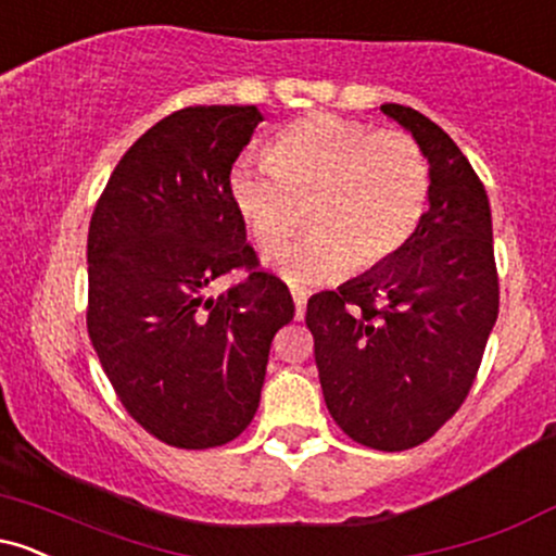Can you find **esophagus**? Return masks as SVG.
Segmentation results:
<instances>
[{
    "label": "esophagus",
    "mask_w": 556,
    "mask_h": 556,
    "mask_svg": "<svg viewBox=\"0 0 556 556\" xmlns=\"http://www.w3.org/2000/svg\"><path fill=\"white\" fill-rule=\"evenodd\" d=\"M292 300H295V318L300 321V318L305 316V303H308V298H305L303 292H295V295H292Z\"/></svg>",
    "instance_id": "esophagus-1"
}]
</instances>
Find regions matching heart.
<instances>
[{
    "label": "heart",
    "instance_id": "obj_1",
    "mask_svg": "<svg viewBox=\"0 0 556 556\" xmlns=\"http://www.w3.org/2000/svg\"><path fill=\"white\" fill-rule=\"evenodd\" d=\"M227 190L264 251L295 229L298 203H308L314 229L269 256L287 285L308 290L342 279L355 261L374 269L397 256L424 219L431 167L407 132L321 112L287 125L266 159L240 156Z\"/></svg>",
    "mask_w": 556,
    "mask_h": 556
}]
</instances>
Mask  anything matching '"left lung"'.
<instances>
[{"instance_id":"8db88e82","label":"left lung","mask_w":556,"mask_h":556,"mask_svg":"<svg viewBox=\"0 0 556 556\" xmlns=\"http://www.w3.org/2000/svg\"><path fill=\"white\" fill-rule=\"evenodd\" d=\"M426 151L429 212L381 266L308 300L316 368L337 426L371 450L424 444L457 413L500 314L486 190L437 123L381 104Z\"/></svg>"}]
</instances>
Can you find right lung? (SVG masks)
I'll use <instances>...</instances> for the list:
<instances>
[{
  "label": "right lung",
  "instance_id": "obj_1",
  "mask_svg": "<svg viewBox=\"0 0 556 556\" xmlns=\"http://www.w3.org/2000/svg\"><path fill=\"white\" fill-rule=\"evenodd\" d=\"M264 114L188 106L114 167L88 227V334L125 410L159 442L208 450L258 410L271 340L295 316L258 271L227 177ZM247 279L214 299V278Z\"/></svg>",
  "mask_w": 556,
  "mask_h": 556
}]
</instances>
